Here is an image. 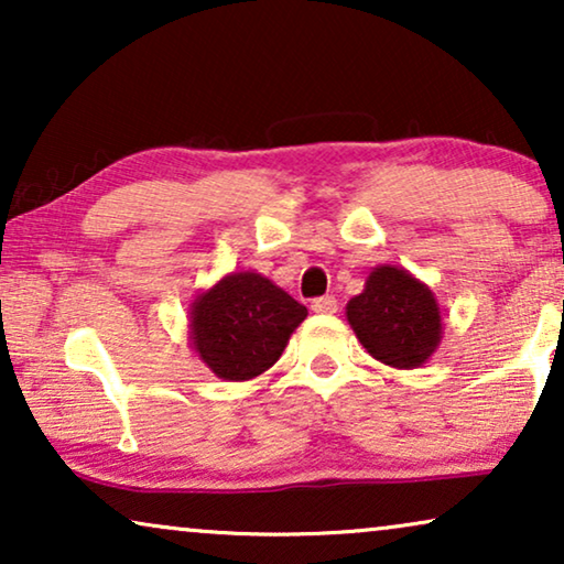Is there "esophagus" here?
<instances>
[{
    "label": "esophagus",
    "mask_w": 564,
    "mask_h": 564,
    "mask_svg": "<svg viewBox=\"0 0 564 564\" xmlns=\"http://www.w3.org/2000/svg\"><path fill=\"white\" fill-rule=\"evenodd\" d=\"M311 307L315 313H323V315H330V313H336V307H338V303H336V297H330V295H326V297H315L313 303H311Z\"/></svg>",
    "instance_id": "obj_1"
}]
</instances>
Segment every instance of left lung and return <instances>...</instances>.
<instances>
[{
	"label": "left lung",
	"mask_w": 564,
	"mask_h": 564,
	"mask_svg": "<svg viewBox=\"0 0 564 564\" xmlns=\"http://www.w3.org/2000/svg\"><path fill=\"white\" fill-rule=\"evenodd\" d=\"M346 321L377 361L395 369L426 365L444 334L442 307L429 284L392 264L369 272L365 290L346 303Z\"/></svg>",
	"instance_id": "left-lung-1"
}]
</instances>
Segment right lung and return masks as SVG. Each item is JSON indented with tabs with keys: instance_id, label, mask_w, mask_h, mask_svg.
<instances>
[{
	"instance_id": "add662e5",
	"label": "right lung",
	"mask_w": 564,
	"mask_h": 564,
	"mask_svg": "<svg viewBox=\"0 0 564 564\" xmlns=\"http://www.w3.org/2000/svg\"><path fill=\"white\" fill-rule=\"evenodd\" d=\"M307 307L259 272H230L197 292L189 305V341L199 361L226 382L264 375Z\"/></svg>"
}]
</instances>
